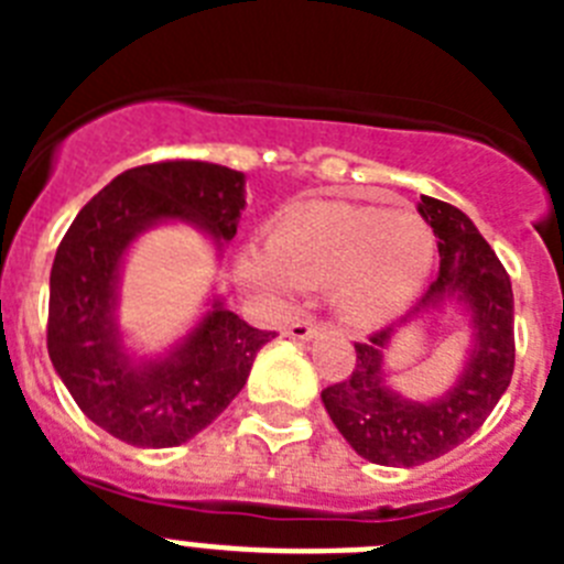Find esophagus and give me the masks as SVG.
I'll list each match as a JSON object with an SVG mask.
<instances>
[{
    "mask_svg": "<svg viewBox=\"0 0 564 564\" xmlns=\"http://www.w3.org/2000/svg\"><path fill=\"white\" fill-rule=\"evenodd\" d=\"M327 327L325 325H318V322H293V325L285 327V336L288 338H305V341H311V338H318L322 333H325Z\"/></svg>",
    "mask_w": 564,
    "mask_h": 564,
    "instance_id": "obj_1",
    "label": "esophagus"
}]
</instances>
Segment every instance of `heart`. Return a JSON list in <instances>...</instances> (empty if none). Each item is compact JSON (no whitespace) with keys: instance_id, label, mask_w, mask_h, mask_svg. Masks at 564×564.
Returning a JSON list of instances; mask_svg holds the SVG:
<instances>
[{"instance_id":"obj_1","label":"heart","mask_w":564,"mask_h":564,"mask_svg":"<svg viewBox=\"0 0 564 564\" xmlns=\"http://www.w3.org/2000/svg\"><path fill=\"white\" fill-rule=\"evenodd\" d=\"M435 234L415 214L307 200L271 226L265 253L248 251V285L285 296L293 285H333V307L352 327H376L410 305L432 268Z\"/></svg>"}]
</instances>
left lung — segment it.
Wrapping results in <instances>:
<instances>
[{"instance_id": "8db88e82", "label": "left lung", "mask_w": 564, "mask_h": 564, "mask_svg": "<svg viewBox=\"0 0 564 564\" xmlns=\"http://www.w3.org/2000/svg\"><path fill=\"white\" fill-rule=\"evenodd\" d=\"M441 271L415 307L370 341H356V370L322 392L327 415L364 460L421 466L460 446L482 426L514 376V293L506 268L460 208L421 194ZM455 301L469 318L473 347L462 376L443 397L412 402L386 381L382 356L401 326Z\"/></svg>"}]
</instances>
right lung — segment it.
<instances>
[{
    "instance_id": "add662e5",
    "label": "right lung",
    "mask_w": 564,
    "mask_h": 564,
    "mask_svg": "<svg viewBox=\"0 0 564 564\" xmlns=\"http://www.w3.org/2000/svg\"><path fill=\"white\" fill-rule=\"evenodd\" d=\"M246 208V174L203 161L129 169L78 212L50 271L47 352L89 421L143 449L192 441L246 387L257 330L220 296L163 356H134L118 327L129 246L161 223H188L223 253Z\"/></svg>"
}]
</instances>
